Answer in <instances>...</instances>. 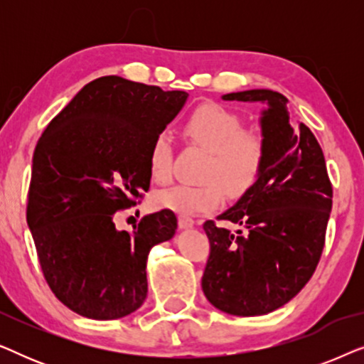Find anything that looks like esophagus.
<instances>
[{
  "label": "esophagus",
  "instance_id": "34e87169",
  "mask_svg": "<svg viewBox=\"0 0 364 364\" xmlns=\"http://www.w3.org/2000/svg\"><path fill=\"white\" fill-rule=\"evenodd\" d=\"M193 225H196V220H193V218L187 215L178 217V227H181L182 230H186V228H192Z\"/></svg>",
  "mask_w": 364,
  "mask_h": 364
}]
</instances>
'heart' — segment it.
I'll list each match as a JSON object with an SVG mask.
<instances>
[{
    "instance_id": "b5f03b06",
    "label": "heart",
    "mask_w": 364,
    "mask_h": 364,
    "mask_svg": "<svg viewBox=\"0 0 364 364\" xmlns=\"http://www.w3.org/2000/svg\"><path fill=\"white\" fill-rule=\"evenodd\" d=\"M183 136L208 152L202 168L203 183H177L154 196L159 208L197 215L222 205L225 188L240 196L252 187L262 171L267 154L265 137L258 131L243 129V119L218 104L196 109L183 124ZM149 171L156 182L167 183L173 173V142L171 134L159 132L147 154Z\"/></svg>"
}]
</instances>
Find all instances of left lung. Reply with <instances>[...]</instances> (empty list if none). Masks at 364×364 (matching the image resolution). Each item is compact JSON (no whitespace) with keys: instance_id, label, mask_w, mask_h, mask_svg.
I'll return each instance as SVG.
<instances>
[{"instance_id":"left-lung-1","label":"left lung","mask_w":364,"mask_h":364,"mask_svg":"<svg viewBox=\"0 0 364 364\" xmlns=\"http://www.w3.org/2000/svg\"><path fill=\"white\" fill-rule=\"evenodd\" d=\"M222 99L267 104L260 117L267 154L255 183L217 217L242 230L203 223L210 255L202 290L228 315H267L298 295L315 273L333 187L320 144L305 124L290 121L283 94L250 89Z\"/></svg>"}]
</instances>
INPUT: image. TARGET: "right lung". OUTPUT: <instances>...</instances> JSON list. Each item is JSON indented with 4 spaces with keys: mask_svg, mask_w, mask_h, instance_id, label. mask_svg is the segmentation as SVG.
I'll return each instance as SVG.
<instances>
[{
    "mask_svg": "<svg viewBox=\"0 0 364 364\" xmlns=\"http://www.w3.org/2000/svg\"><path fill=\"white\" fill-rule=\"evenodd\" d=\"M186 91L104 76L44 129L33 156L26 220L49 288L77 315L116 320L147 296V257L177 230L164 208L132 232L114 217L151 186L152 139L181 112Z\"/></svg>",
    "mask_w": 364,
    "mask_h": 364,
    "instance_id": "add662e5",
    "label": "right lung"
}]
</instances>
